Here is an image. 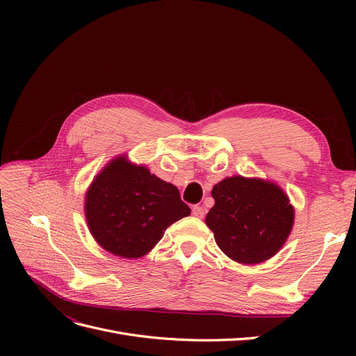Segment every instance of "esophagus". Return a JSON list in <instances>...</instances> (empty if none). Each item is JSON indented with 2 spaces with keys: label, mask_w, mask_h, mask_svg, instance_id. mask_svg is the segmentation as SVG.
<instances>
[{
  "label": "esophagus",
  "mask_w": 356,
  "mask_h": 356,
  "mask_svg": "<svg viewBox=\"0 0 356 356\" xmlns=\"http://www.w3.org/2000/svg\"><path fill=\"white\" fill-rule=\"evenodd\" d=\"M193 215H195V217L202 218L203 215H204V212H203V209L200 207H196V208H193Z\"/></svg>",
  "instance_id": "34e87169"
}]
</instances>
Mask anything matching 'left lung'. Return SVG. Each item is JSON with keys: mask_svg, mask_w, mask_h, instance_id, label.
<instances>
[{"mask_svg": "<svg viewBox=\"0 0 356 356\" xmlns=\"http://www.w3.org/2000/svg\"><path fill=\"white\" fill-rule=\"evenodd\" d=\"M84 215L93 239L117 257L147 255L169 225L188 217L178 188L145 165L115 156L86 191Z\"/></svg>", "mask_w": 356, "mask_h": 356, "instance_id": "obj_1", "label": "left lung"}]
</instances>
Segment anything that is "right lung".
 Instances as JSON below:
<instances>
[{
	"instance_id": "1",
	"label": "right lung",
	"mask_w": 356,
	"mask_h": 356,
	"mask_svg": "<svg viewBox=\"0 0 356 356\" xmlns=\"http://www.w3.org/2000/svg\"><path fill=\"white\" fill-rule=\"evenodd\" d=\"M207 215L220 250L241 264H260L276 255L294 225V208L272 181L233 175L215 184Z\"/></svg>"
}]
</instances>
